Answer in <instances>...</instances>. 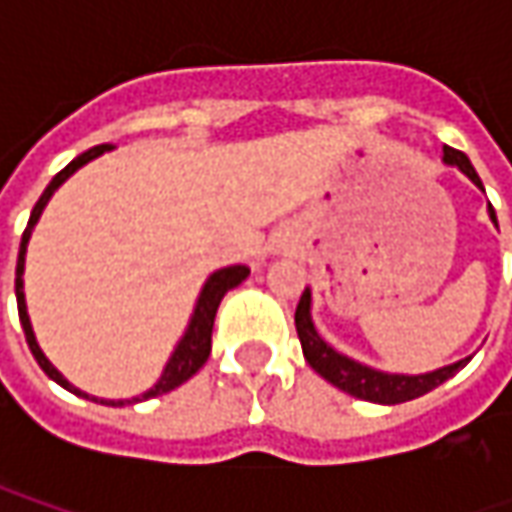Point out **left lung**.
Here are the masks:
<instances>
[{"label":"left lung","mask_w":512,"mask_h":512,"mask_svg":"<svg viewBox=\"0 0 512 512\" xmlns=\"http://www.w3.org/2000/svg\"><path fill=\"white\" fill-rule=\"evenodd\" d=\"M444 162H447V165H456V168L462 170V173H467V176L484 190L479 173L470 165V159L464 156L462 150L444 148ZM490 219L496 222L493 207H490ZM296 333H299V342H302V350H305L307 364H310L319 376H325L327 382L336 384L339 390L356 396V399H364V402L402 404L410 402V399H419L424 393H430L433 387H439L442 382H447L450 376H456L464 364L470 362V359H462V362L447 364L442 370H433V373H424V376H399V373H382V370L364 367V364L353 362V359H347L342 353H336V350L316 333V327L310 322V290L302 293L299 307H296Z\"/></svg>","instance_id":"obj_1"}]
</instances>
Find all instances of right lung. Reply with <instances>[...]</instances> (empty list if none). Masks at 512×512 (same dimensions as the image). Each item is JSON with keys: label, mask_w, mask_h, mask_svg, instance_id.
Listing matches in <instances>:
<instances>
[{"label": "right lung", "mask_w": 512, "mask_h": 512, "mask_svg": "<svg viewBox=\"0 0 512 512\" xmlns=\"http://www.w3.org/2000/svg\"><path fill=\"white\" fill-rule=\"evenodd\" d=\"M105 150H110V145H96V148L85 150L82 156H76L73 162H70L68 168H62L53 179H50V185L45 187V193L39 196V202L33 205L30 210V219L28 227H25V233H22V245H19V262H16V305H19V322H22V330H25V339H28L30 353H33V359L39 362V367L48 373L53 382H59L65 390L70 393H76V396H85L82 390H76L73 384L53 367V364L45 359V353L39 350V344H36V336H33V327H30L28 319V307H25V290H22V270H25V247H28L30 239V230L36 225V219H39V213H42V207L48 205V199L53 196V190L62 185L65 179H68L73 170H79L82 165H88L90 159H96V156H102ZM247 270L245 265H233L225 267V270H216L210 279L202 287V296H199V302H196V310H193V319H190V325H187L185 339L179 342V347L173 350V356H170L168 367H165V373H162V379L150 387L148 393H142V396H136V399H125V402H102V404H133V402H145V399H153V396H162V393H170V390H176L179 384H185L190 376H196L199 373V367L207 362V356H210V336H213V319H216V310H219V302H222V296H225L230 287L242 285L247 279ZM96 402V399H93Z\"/></svg>", "instance_id": "right-lung-1"}]
</instances>
